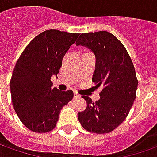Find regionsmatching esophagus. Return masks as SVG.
Returning <instances> with one entry per match:
<instances>
[{"instance_id":"34e87169","label":"esophagus","mask_w":157,"mask_h":157,"mask_svg":"<svg viewBox=\"0 0 157 157\" xmlns=\"http://www.w3.org/2000/svg\"><path fill=\"white\" fill-rule=\"evenodd\" d=\"M74 97H76V98H78V97H80V95H79L78 93L77 92V91H75V92H74Z\"/></svg>"}]
</instances>
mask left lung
<instances>
[{
    "mask_svg": "<svg viewBox=\"0 0 157 157\" xmlns=\"http://www.w3.org/2000/svg\"><path fill=\"white\" fill-rule=\"evenodd\" d=\"M76 45L94 52L97 63L92 81L102 87L98 101L82 96L87 107L78 113V121L90 132L109 133L126 120L136 98L138 81L134 66L121 42L108 31L82 33Z\"/></svg>",
    "mask_w": 157,
    "mask_h": 157,
    "instance_id": "obj_1",
    "label": "left lung"
}]
</instances>
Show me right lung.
Instances as JSON below:
<instances>
[{
  "label": "right lung",
  "mask_w": 157,
  "mask_h": 157,
  "mask_svg": "<svg viewBox=\"0 0 157 157\" xmlns=\"http://www.w3.org/2000/svg\"><path fill=\"white\" fill-rule=\"evenodd\" d=\"M79 33L48 30L31 40L16 62L10 80L12 102L23 124L34 132L44 133L56 126L63 106L73 91L51 89L62 59Z\"/></svg>",
  "instance_id": "obj_1"
}]
</instances>
